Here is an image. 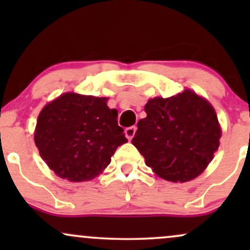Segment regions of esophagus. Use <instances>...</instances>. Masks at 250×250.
Wrapping results in <instances>:
<instances>
[{
	"mask_svg": "<svg viewBox=\"0 0 250 250\" xmlns=\"http://www.w3.org/2000/svg\"><path fill=\"white\" fill-rule=\"evenodd\" d=\"M125 136H127V139L131 140L134 137L135 133H136V127H135V125H133V127H129L125 129Z\"/></svg>",
	"mask_w": 250,
	"mask_h": 250,
	"instance_id": "obj_1",
	"label": "esophagus"
}]
</instances>
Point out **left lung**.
Returning a JSON list of instances; mask_svg holds the SVG:
<instances>
[{
  "mask_svg": "<svg viewBox=\"0 0 250 250\" xmlns=\"http://www.w3.org/2000/svg\"><path fill=\"white\" fill-rule=\"evenodd\" d=\"M147 117L140 120L131 143L157 176L187 182L207 168L217 150L221 127L207 100L186 89L163 99H150Z\"/></svg>",
  "mask_w": 250,
  "mask_h": 250,
  "instance_id": "left-lung-1",
  "label": "left lung"
}]
</instances>
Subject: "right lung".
<instances>
[{"label":"right lung","mask_w":250,"mask_h":250,"mask_svg":"<svg viewBox=\"0 0 250 250\" xmlns=\"http://www.w3.org/2000/svg\"><path fill=\"white\" fill-rule=\"evenodd\" d=\"M107 97L65 93L40 113L35 145L51 170L71 182L93 180L128 142Z\"/></svg>","instance_id":"add662e5"}]
</instances>
